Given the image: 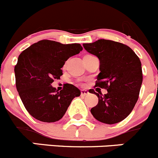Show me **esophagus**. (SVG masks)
Here are the masks:
<instances>
[{"label": "esophagus", "mask_w": 158, "mask_h": 158, "mask_svg": "<svg viewBox=\"0 0 158 158\" xmlns=\"http://www.w3.org/2000/svg\"><path fill=\"white\" fill-rule=\"evenodd\" d=\"M81 95H87V94H89V92H88L87 90H81Z\"/></svg>", "instance_id": "obj_1"}]
</instances>
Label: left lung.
Instances as JSON below:
<instances>
[{"label":"left lung","mask_w":158,"mask_h":158,"mask_svg":"<svg viewBox=\"0 0 158 158\" xmlns=\"http://www.w3.org/2000/svg\"><path fill=\"white\" fill-rule=\"evenodd\" d=\"M83 46L100 61L95 87L108 91L104 95L91 91L98 98L91 114L106 124L119 123L130 115L139 98L143 81L140 60L131 48L112 40H98Z\"/></svg>","instance_id":"1"}]
</instances>
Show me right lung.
Instances as JSON below:
<instances>
[{"instance_id": "obj_1", "label": "right lung", "mask_w": 158, "mask_h": 158, "mask_svg": "<svg viewBox=\"0 0 158 158\" xmlns=\"http://www.w3.org/2000/svg\"><path fill=\"white\" fill-rule=\"evenodd\" d=\"M82 49L78 43L62 44L44 40L19 55L15 67L16 88L31 116L45 123L58 121L72 100L81 95L80 90L70 84H65L60 92L51 85L63 75L61 68L66 61Z\"/></svg>"}]
</instances>
